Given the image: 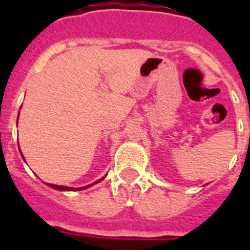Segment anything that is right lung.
Wrapping results in <instances>:
<instances>
[{"label": "right lung", "instance_id": "obj_1", "mask_svg": "<svg viewBox=\"0 0 250 250\" xmlns=\"http://www.w3.org/2000/svg\"><path fill=\"white\" fill-rule=\"evenodd\" d=\"M18 118H19V115H18ZM21 157H23V154H21ZM23 160H24V157H23ZM105 178H106V175L104 176V178L98 179L97 182L92 183V184H89V186L80 187V188H72V187H66V186H57V184H49V183H46V186L52 187V188H54V189H57V190H62V192H64V190H82V189H85V188H89V187L94 186V184H97V183H100L101 180H104Z\"/></svg>", "mask_w": 250, "mask_h": 250}]
</instances>
